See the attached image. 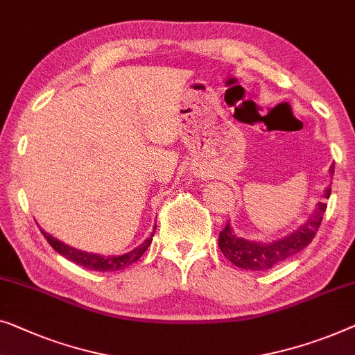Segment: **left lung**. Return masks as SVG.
I'll use <instances>...</instances> for the list:
<instances>
[{
    "label": "left lung",
    "mask_w": 355,
    "mask_h": 355,
    "mask_svg": "<svg viewBox=\"0 0 355 355\" xmlns=\"http://www.w3.org/2000/svg\"><path fill=\"white\" fill-rule=\"evenodd\" d=\"M330 173H335V163L330 168ZM331 187L327 189L325 198H330ZM327 209V203L320 202L315 213L307 223L300 227V230L290 234L288 237L279 239L269 243H259V241H250L237 237L229 227V223L219 232V250L230 263L246 270H267L277 266L282 261L291 258L304 250L315 237L318 227H320L323 213Z\"/></svg>",
    "instance_id": "left-lung-1"
}]
</instances>
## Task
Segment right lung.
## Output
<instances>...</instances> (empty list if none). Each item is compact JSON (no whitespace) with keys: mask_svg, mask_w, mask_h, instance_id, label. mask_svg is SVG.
Wrapping results in <instances>:
<instances>
[{"mask_svg":"<svg viewBox=\"0 0 355 355\" xmlns=\"http://www.w3.org/2000/svg\"><path fill=\"white\" fill-rule=\"evenodd\" d=\"M155 229H157V224H155V227H153V232L150 237L144 241V243L137 246V248L130 251V253L121 254V256H107V258H104V256H99V254L85 253V251H80V250L71 248V246H67L62 243V241H59L58 239L51 237L49 234H46L44 230H41V234L44 235V239L48 240V243L53 246V248L58 251L59 254L65 256V258L71 261V263L85 267V269H91V270L114 272V270L125 269V267L131 266L132 263H136V261L139 259L144 253H146V250L152 243V237H153V234H155Z\"/></svg>","mask_w":355,"mask_h":355,"instance_id":"right-lung-1","label":"right lung"}]
</instances>
